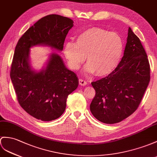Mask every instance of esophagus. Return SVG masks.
I'll return each mask as SVG.
<instances>
[{
  "label": "esophagus",
  "mask_w": 157,
  "mask_h": 157,
  "mask_svg": "<svg viewBox=\"0 0 157 157\" xmlns=\"http://www.w3.org/2000/svg\"><path fill=\"white\" fill-rule=\"evenodd\" d=\"M78 82H79V85L81 86H85L87 84V82L85 81V80L82 79V78H80L78 80Z\"/></svg>",
  "instance_id": "34e87169"
}]
</instances>
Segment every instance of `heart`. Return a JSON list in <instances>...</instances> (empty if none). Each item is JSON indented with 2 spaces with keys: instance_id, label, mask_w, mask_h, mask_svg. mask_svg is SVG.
Returning a JSON list of instances; mask_svg holds the SVG:
<instances>
[{
  "instance_id": "obj_1",
  "label": "heart",
  "mask_w": 157,
  "mask_h": 157,
  "mask_svg": "<svg viewBox=\"0 0 157 157\" xmlns=\"http://www.w3.org/2000/svg\"><path fill=\"white\" fill-rule=\"evenodd\" d=\"M124 47V40L119 34L100 27H91L80 33L76 43H67L64 53L73 69H78L86 56V71L104 76L118 66Z\"/></svg>"
}]
</instances>
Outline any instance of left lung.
Wrapping results in <instances>:
<instances>
[{
  "label": "left lung",
  "instance_id": "obj_1",
  "mask_svg": "<svg viewBox=\"0 0 157 157\" xmlns=\"http://www.w3.org/2000/svg\"><path fill=\"white\" fill-rule=\"evenodd\" d=\"M150 78L147 53L129 27L124 55L118 66L107 76L91 82L96 91L90 105L93 115L106 124L127 118L138 109Z\"/></svg>",
  "mask_w": 157,
  "mask_h": 157
}]
</instances>
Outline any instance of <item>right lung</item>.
Listing matches in <instances>:
<instances>
[{"mask_svg":"<svg viewBox=\"0 0 157 157\" xmlns=\"http://www.w3.org/2000/svg\"><path fill=\"white\" fill-rule=\"evenodd\" d=\"M73 21L49 14L38 21L18 40L10 76L19 105L30 115L43 121L55 120L66 109L67 99L78 85L77 76L68 70L60 56L52 53L45 69L32 71L29 63L30 48L47 45L62 51Z\"/></svg>","mask_w":157,"mask_h":157,"instance_id":"1","label":"right lung"}]
</instances>
